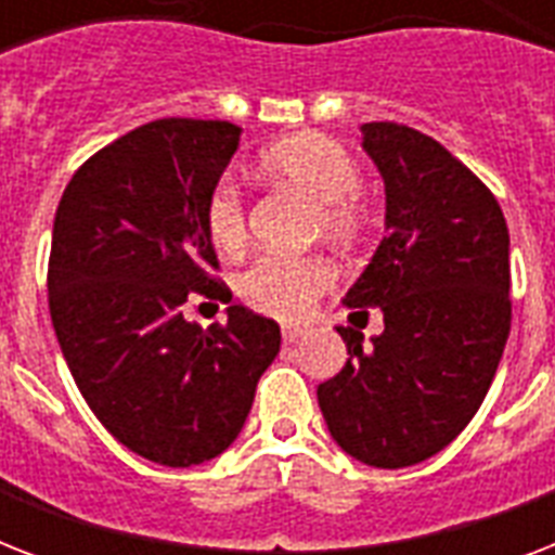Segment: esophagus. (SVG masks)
I'll return each mask as SVG.
<instances>
[{"label": "esophagus", "instance_id": "1", "mask_svg": "<svg viewBox=\"0 0 555 555\" xmlns=\"http://www.w3.org/2000/svg\"><path fill=\"white\" fill-rule=\"evenodd\" d=\"M302 337H305L302 328H294V325H285V328H282V339H285V346H294V343H299Z\"/></svg>", "mask_w": 555, "mask_h": 555}]
</instances>
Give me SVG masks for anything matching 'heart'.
I'll return each mask as SVG.
<instances>
[{"instance_id":"heart-1","label":"heart","mask_w":555,"mask_h":555,"mask_svg":"<svg viewBox=\"0 0 555 555\" xmlns=\"http://www.w3.org/2000/svg\"><path fill=\"white\" fill-rule=\"evenodd\" d=\"M261 169L276 181L305 192L320 207L322 227L334 235L360 233L369 221V204L360 169L337 141L325 134H294L261 152ZM207 230L218 250L233 253L247 242V212L238 186L221 181L207 198ZM334 268L322 256L264 253L235 279V291L253 311L276 320H299L334 285Z\"/></svg>"}]
</instances>
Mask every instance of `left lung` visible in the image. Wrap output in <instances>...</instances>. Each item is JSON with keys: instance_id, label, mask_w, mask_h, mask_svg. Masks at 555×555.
<instances>
[{"instance_id": "8db88e82", "label": "left lung", "mask_w": 555, "mask_h": 555, "mask_svg": "<svg viewBox=\"0 0 555 555\" xmlns=\"http://www.w3.org/2000/svg\"><path fill=\"white\" fill-rule=\"evenodd\" d=\"M386 184V235L343 302L383 313V334L343 328L348 363L320 383L322 417L348 455L421 464L464 431L509 337V233L499 201L435 138L365 124ZM354 317V313H351Z\"/></svg>"}]
</instances>
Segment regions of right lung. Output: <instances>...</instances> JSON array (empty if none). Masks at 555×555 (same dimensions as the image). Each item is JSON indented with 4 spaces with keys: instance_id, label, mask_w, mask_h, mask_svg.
<instances>
[{
    "instance_id": "right-lung-1",
    "label": "right lung",
    "mask_w": 555,
    "mask_h": 555,
    "mask_svg": "<svg viewBox=\"0 0 555 555\" xmlns=\"http://www.w3.org/2000/svg\"><path fill=\"white\" fill-rule=\"evenodd\" d=\"M227 120L164 117L117 138L65 186L48 259V308L72 377L126 449L164 466L221 455L250 414L282 334L244 305L227 325L184 317L230 302L212 276L207 198L238 150Z\"/></svg>"
}]
</instances>
